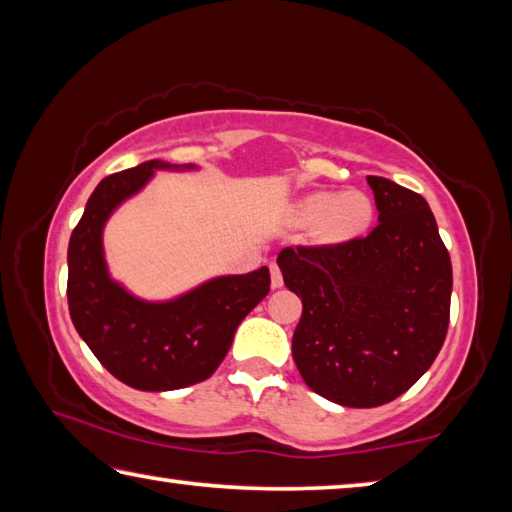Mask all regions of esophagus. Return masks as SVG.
I'll use <instances>...</instances> for the list:
<instances>
[{"instance_id":"1","label":"esophagus","mask_w":512,"mask_h":512,"mask_svg":"<svg viewBox=\"0 0 512 512\" xmlns=\"http://www.w3.org/2000/svg\"><path fill=\"white\" fill-rule=\"evenodd\" d=\"M284 284V277H282V271H280V266H277L275 262L271 264V287L273 289H280Z\"/></svg>"}]
</instances>
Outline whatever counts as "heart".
Here are the masks:
<instances>
[{
    "label": "heart",
    "mask_w": 512,
    "mask_h": 512,
    "mask_svg": "<svg viewBox=\"0 0 512 512\" xmlns=\"http://www.w3.org/2000/svg\"><path fill=\"white\" fill-rule=\"evenodd\" d=\"M375 207L368 194L345 189L341 194L311 192L291 205L293 225H309V239L316 246H339L368 230Z\"/></svg>",
    "instance_id": "obj_1"
}]
</instances>
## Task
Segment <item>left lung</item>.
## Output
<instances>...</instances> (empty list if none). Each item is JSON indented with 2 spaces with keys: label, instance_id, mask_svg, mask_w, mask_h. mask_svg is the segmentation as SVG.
<instances>
[{
  "label": "left lung",
  "instance_id": "left-lung-1",
  "mask_svg": "<svg viewBox=\"0 0 512 512\" xmlns=\"http://www.w3.org/2000/svg\"><path fill=\"white\" fill-rule=\"evenodd\" d=\"M368 185L379 212L368 237L277 255L302 298L293 361L311 391L352 409L393 402L429 370L452 300V259L429 203L388 178Z\"/></svg>",
  "mask_w": 512,
  "mask_h": 512
}]
</instances>
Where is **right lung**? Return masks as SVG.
Wrapping results in <instances>:
<instances>
[{"label": "right lung", "instance_id": "add662e5", "mask_svg": "<svg viewBox=\"0 0 512 512\" xmlns=\"http://www.w3.org/2000/svg\"><path fill=\"white\" fill-rule=\"evenodd\" d=\"M194 164L149 160L103 178L88 198L67 248L69 316L110 375L137 391H176L219 368L241 320L271 291L262 266L246 275L212 277L173 300L133 296L108 273L103 228L155 171H192Z\"/></svg>", "mask_w": 512, "mask_h": 512}]
</instances>
